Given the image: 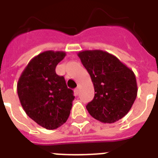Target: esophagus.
<instances>
[{"instance_id":"obj_1","label":"esophagus","mask_w":158,"mask_h":158,"mask_svg":"<svg viewBox=\"0 0 158 158\" xmlns=\"http://www.w3.org/2000/svg\"><path fill=\"white\" fill-rule=\"evenodd\" d=\"M74 93H75L76 95H78L79 94V87H77L76 89H74Z\"/></svg>"}]
</instances>
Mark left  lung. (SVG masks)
<instances>
[{
    "mask_svg": "<svg viewBox=\"0 0 158 158\" xmlns=\"http://www.w3.org/2000/svg\"><path fill=\"white\" fill-rule=\"evenodd\" d=\"M94 87V98L86 106L90 115L102 123L120 120L132 107L138 93L135 73L114 55L102 50L78 53Z\"/></svg>",
    "mask_w": 158,
    "mask_h": 158,
    "instance_id": "left-lung-1",
    "label": "left lung"
}]
</instances>
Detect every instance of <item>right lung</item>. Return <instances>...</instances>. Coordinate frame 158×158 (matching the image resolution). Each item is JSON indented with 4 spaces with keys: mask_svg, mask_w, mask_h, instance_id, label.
I'll list each match as a JSON object with an SVG mask.
<instances>
[{
    "mask_svg": "<svg viewBox=\"0 0 158 158\" xmlns=\"http://www.w3.org/2000/svg\"><path fill=\"white\" fill-rule=\"evenodd\" d=\"M66 56L62 51H46L28 62L17 84L25 113L38 125L55 130L66 122L74 96L56 67Z\"/></svg>",
    "mask_w": 158,
    "mask_h": 158,
    "instance_id": "add662e5",
    "label": "right lung"
}]
</instances>
